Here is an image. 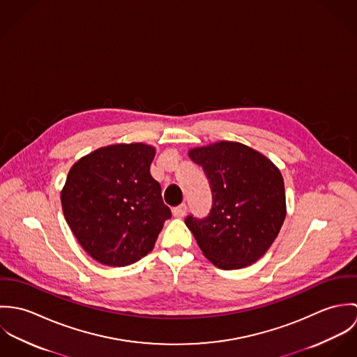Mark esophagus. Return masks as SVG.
Wrapping results in <instances>:
<instances>
[{
  "label": "esophagus",
  "mask_w": 357,
  "mask_h": 357,
  "mask_svg": "<svg viewBox=\"0 0 357 357\" xmlns=\"http://www.w3.org/2000/svg\"><path fill=\"white\" fill-rule=\"evenodd\" d=\"M172 211H173V215H174V217H184L185 213H187V204H178V206L174 207Z\"/></svg>",
  "instance_id": "1"
}]
</instances>
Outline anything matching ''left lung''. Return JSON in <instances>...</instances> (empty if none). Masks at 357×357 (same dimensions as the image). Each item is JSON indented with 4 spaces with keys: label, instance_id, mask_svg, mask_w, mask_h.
I'll return each instance as SVG.
<instances>
[{
    "label": "left lung",
    "instance_id": "1",
    "mask_svg": "<svg viewBox=\"0 0 357 357\" xmlns=\"http://www.w3.org/2000/svg\"><path fill=\"white\" fill-rule=\"evenodd\" d=\"M207 176L213 204L207 217L188 215L204 257L221 269L252 265L276 239L286 195L280 170L265 156L236 142H218L188 151Z\"/></svg>",
    "mask_w": 357,
    "mask_h": 357
}]
</instances>
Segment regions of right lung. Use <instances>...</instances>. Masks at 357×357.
Here are the masks:
<instances>
[{
    "label": "right lung",
    "instance_id": "right-lung-1",
    "mask_svg": "<svg viewBox=\"0 0 357 357\" xmlns=\"http://www.w3.org/2000/svg\"><path fill=\"white\" fill-rule=\"evenodd\" d=\"M155 149L112 144L77 160L61 190V207L82 249L108 266L149 255L170 208L150 173Z\"/></svg>",
    "mask_w": 357,
    "mask_h": 357
}]
</instances>
